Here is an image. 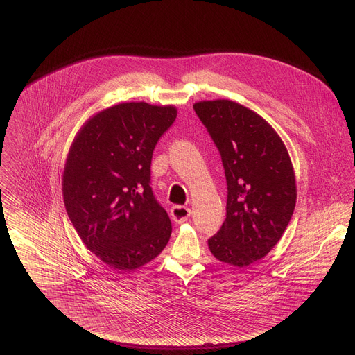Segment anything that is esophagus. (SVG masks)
Masks as SVG:
<instances>
[{
    "label": "esophagus",
    "instance_id": "obj_1",
    "mask_svg": "<svg viewBox=\"0 0 355 355\" xmlns=\"http://www.w3.org/2000/svg\"><path fill=\"white\" fill-rule=\"evenodd\" d=\"M191 216V209L182 205H175L171 208V218L175 223H184Z\"/></svg>",
    "mask_w": 355,
    "mask_h": 355
}]
</instances>
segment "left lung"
Wrapping results in <instances>:
<instances>
[{
  "label": "left lung",
  "instance_id": "obj_1",
  "mask_svg": "<svg viewBox=\"0 0 355 355\" xmlns=\"http://www.w3.org/2000/svg\"><path fill=\"white\" fill-rule=\"evenodd\" d=\"M193 110L215 141L227 184L226 219L208 240L215 259L247 267L282 237L296 204L288 150L259 114L229 99L199 101Z\"/></svg>",
  "mask_w": 355,
  "mask_h": 355
}]
</instances>
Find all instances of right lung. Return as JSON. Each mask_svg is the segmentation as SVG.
Segmentation results:
<instances>
[{"instance_id":"add662e5","label":"right lung","mask_w":355,"mask_h":355,"mask_svg":"<svg viewBox=\"0 0 355 355\" xmlns=\"http://www.w3.org/2000/svg\"><path fill=\"white\" fill-rule=\"evenodd\" d=\"M174 105L123 103L92 115L77 132L63 171L67 215L89 251L114 270L156 259L171 222L150 187V164Z\"/></svg>"}]
</instances>
